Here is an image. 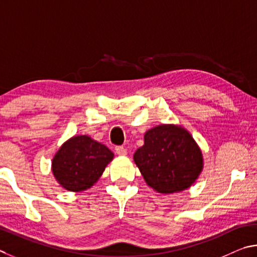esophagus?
<instances>
[{"label": "esophagus", "mask_w": 257, "mask_h": 257, "mask_svg": "<svg viewBox=\"0 0 257 257\" xmlns=\"http://www.w3.org/2000/svg\"><path fill=\"white\" fill-rule=\"evenodd\" d=\"M115 151H116V154L118 155V156H125L126 154H127V150H126L124 147H120V146L116 147L115 148Z\"/></svg>", "instance_id": "34e87169"}]
</instances>
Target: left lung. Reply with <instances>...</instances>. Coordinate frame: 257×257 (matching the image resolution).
<instances>
[{"label": "left lung", "instance_id": "obj_1", "mask_svg": "<svg viewBox=\"0 0 257 257\" xmlns=\"http://www.w3.org/2000/svg\"><path fill=\"white\" fill-rule=\"evenodd\" d=\"M133 159L148 185L163 194L186 190L203 169V156L194 139L187 130L173 124L147 131L145 145Z\"/></svg>", "mask_w": 257, "mask_h": 257}]
</instances>
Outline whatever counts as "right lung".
Returning <instances> with one entry per match:
<instances>
[{
  "instance_id": "obj_1",
  "label": "right lung",
  "mask_w": 257,
  "mask_h": 257,
  "mask_svg": "<svg viewBox=\"0 0 257 257\" xmlns=\"http://www.w3.org/2000/svg\"><path fill=\"white\" fill-rule=\"evenodd\" d=\"M114 154L88 136H76L62 145L52 160V172L58 184L71 192L91 187L101 176Z\"/></svg>"
}]
</instances>
